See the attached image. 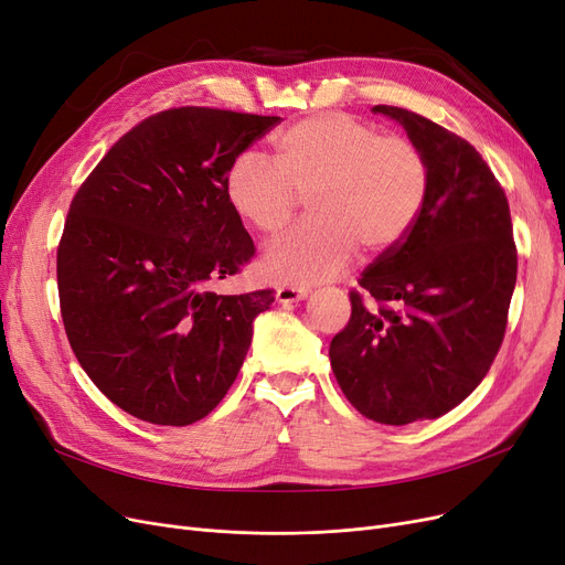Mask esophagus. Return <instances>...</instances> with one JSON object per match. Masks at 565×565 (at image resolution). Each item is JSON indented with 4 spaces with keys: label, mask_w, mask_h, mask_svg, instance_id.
<instances>
[{
    "label": "esophagus",
    "mask_w": 565,
    "mask_h": 565,
    "mask_svg": "<svg viewBox=\"0 0 565 565\" xmlns=\"http://www.w3.org/2000/svg\"><path fill=\"white\" fill-rule=\"evenodd\" d=\"M307 298V288H298V286H279L277 288V302H298Z\"/></svg>",
    "instance_id": "34e87169"
}]
</instances>
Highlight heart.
I'll return each mask as SVG.
<instances>
[{"mask_svg":"<svg viewBox=\"0 0 565 565\" xmlns=\"http://www.w3.org/2000/svg\"><path fill=\"white\" fill-rule=\"evenodd\" d=\"M275 162L256 151L230 160V209L263 237L284 233L300 198L309 221L271 246L263 269L281 284L338 277L359 250L398 246L422 216L430 188L424 151L401 135H380L347 114H319L284 128Z\"/></svg>","mask_w":565,"mask_h":565,"instance_id":"1","label":"heart"}]
</instances>
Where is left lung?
Segmentation results:
<instances>
[{
  "label": "left lung",
  "mask_w": 565,
  "mask_h": 565,
  "mask_svg": "<svg viewBox=\"0 0 565 565\" xmlns=\"http://www.w3.org/2000/svg\"><path fill=\"white\" fill-rule=\"evenodd\" d=\"M428 160L430 188L409 235L351 290L330 342L347 401L386 426L437 419L487 377L503 344L516 246L503 185L475 146L419 114L377 104ZM370 295L379 307L370 310Z\"/></svg>",
  "instance_id": "left-lung-1"
}]
</instances>
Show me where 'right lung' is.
Segmentation results:
<instances>
[{"label":"right lung","instance_id":"add662e5","mask_svg":"<svg viewBox=\"0 0 565 565\" xmlns=\"http://www.w3.org/2000/svg\"><path fill=\"white\" fill-rule=\"evenodd\" d=\"M279 116L167 109L125 132L76 191L57 244L60 315L107 398L158 426H188L237 380L275 290L212 286L254 258L230 209V160Z\"/></svg>","mask_w":565,"mask_h":565}]
</instances>
